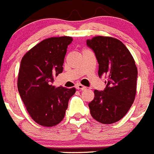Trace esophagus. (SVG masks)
I'll use <instances>...</instances> for the list:
<instances>
[{
    "label": "esophagus",
    "mask_w": 154,
    "mask_h": 154,
    "mask_svg": "<svg viewBox=\"0 0 154 154\" xmlns=\"http://www.w3.org/2000/svg\"><path fill=\"white\" fill-rule=\"evenodd\" d=\"M76 88H77V90H82V91H84V90H86L87 88H86V87L84 86V85H80V84H78V85H76Z\"/></svg>",
    "instance_id": "34e87169"
}]
</instances>
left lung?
Segmentation results:
<instances>
[{"label": "left lung", "mask_w": 154, "mask_h": 154, "mask_svg": "<svg viewBox=\"0 0 154 154\" xmlns=\"http://www.w3.org/2000/svg\"><path fill=\"white\" fill-rule=\"evenodd\" d=\"M87 45L96 56L99 77L107 78L105 90H94L88 104L91 115L101 123H114L125 116L135 100L138 72L134 59L120 40L112 37H93Z\"/></svg>", "instance_id": "8db88e82"}]
</instances>
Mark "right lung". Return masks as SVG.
<instances>
[{
  "label": "right lung",
  "mask_w": 154,
  "mask_h": 154,
  "mask_svg": "<svg viewBox=\"0 0 154 154\" xmlns=\"http://www.w3.org/2000/svg\"><path fill=\"white\" fill-rule=\"evenodd\" d=\"M69 36L42 40L22 57L18 77V89L29 116L36 123L52 127L63 119L74 88H55L54 76L63 72Z\"/></svg>",
  "instance_id": "add662e5"
}]
</instances>
